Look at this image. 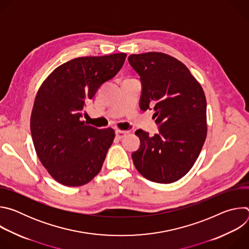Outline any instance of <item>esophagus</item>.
Masks as SVG:
<instances>
[{
  "label": "esophagus",
  "instance_id": "34e87169",
  "mask_svg": "<svg viewBox=\"0 0 249 249\" xmlns=\"http://www.w3.org/2000/svg\"><path fill=\"white\" fill-rule=\"evenodd\" d=\"M128 134L127 131H122V130H117L116 131V138L117 139H122Z\"/></svg>",
  "mask_w": 249,
  "mask_h": 249
}]
</instances>
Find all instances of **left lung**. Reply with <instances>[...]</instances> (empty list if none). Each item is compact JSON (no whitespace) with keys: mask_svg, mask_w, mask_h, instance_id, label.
Wrapping results in <instances>:
<instances>
[{"mask_svg":"<svg viewBox=\"0 0 249 249\" xmlns=\"http://www.w3.org/2000/svg\"><path fill=\"white\" fill-rule=\"evenodd\" d=\"M130 65L143 85L140 108L154 105L160 132L135 134L141 147L132 159L137 170L158 183L179 180L192 168L207 137V102L199 82L179 60L161 52L132 54Z\"/></svg>","mask_w":249,"mask_h":249,"instance_id":"obj_1","label":"left lung"}]
</instances>
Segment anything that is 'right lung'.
Returning <instances> with one entry per match:
<instances>
[{
  "mask_svg": "<svg viewBox=\"0 0 249 249\" xmlns=\"http://www.w3.org/2000/svg\"><path fill=\"white\" fill-rule=\"evenodd\" d=\"M126 56L70 60L53 71L35 96L30 116L34 149L48 173L65 186L89 183L102 167L115 132L110 127L96 129L81 117L100 86L119 72Z\"/></svg>",
  "mask_w": 249,
  "mask_h": 249,
  "instance_id": "add662e5",
  "label": "right lung"
}]
</instances>
